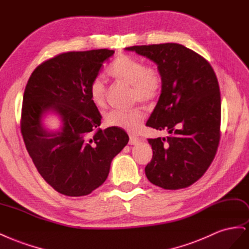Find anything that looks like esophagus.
<instances>
[{"label":"esophagus","instance_id":"esophagus-1","mask_svg":"<svg viewBox=\"0 0 249 249\" xmlns=\"http://www.w3.org/2000/svg\"><path fill=\"white\" fill-rule=\"evenodd\" d=\"M140 141V139L138 138V136L135 135H130V139H129V143L130 145H135V143H138Z\"/></svg>","mask_w":249,"mask_h":249}]
</instances>
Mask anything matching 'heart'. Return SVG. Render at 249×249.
Returning a JSON list of instances; mask_svg holds the SVG:
<instances>
[{"label": "heart", "instance_id": "heart-1", "mask_svg": "<svg viewBox=\"0 0 249 249\" xmlns=\"http://www.w3.org/2000/svg\"><path fill=\"white\" fill-rule=\"evenodd\" d=\"M107 73L117 81L131 85L132 101L150 104L158 97L162 88V76L157 67L145 65L142 60L129 54L121 53L110 63ZM89 96L94 104L103 107L107 88L101 76L92 79ZM106 123L110 127L122 128L127 131H138L142 125L145 115L140 107L128 110L111 109L106 115Z\"/></svg>", "mask_w": 249, "mask_h": 249}]
</instances>
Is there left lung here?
<instances>
[{
	"mask_svg": "<svg viewBox=\"0 0 249 249\" xmlns=\"http://www.w3.org/2000/svg\"><path fill=\"white\" fill-rule=\"evenodd\" d=\"M157 64L162 76L159 100L147 126L166 139H148L153 156L145 172L163 189L186 188L212 163L220 140L221 100L217 77L202 55L178 43L126 47Z\"/></svg>",
	"mask_w": 249,
	"mask_h": 249,
	"instance_id": "8db88e82",
	"label": "left lung"
}]
</instances>
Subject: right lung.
I'll return each instance as SVG.
<instances>
[{
  "label": "right lung",
  "mask_w": 249,
  "mask_h": 249,
  "mask_svg": "<svg viewBox=\"0 0 249 249\" xmlns=\"http://www.w3.org/2000/svg\"><path fill=\"white\" fill-rule=\"evenodd\" d=\"M114 53L101 49L59 53L37 66L26 86L23 142L41 177L64 196H87L102 185L111 160L129 141L122 128H98L102 117L89 96L92 79ZM50 110L62 119L59 132L42 126Z\"/></svg>",
  "instance_id": "add662e5"
}]
</instances>
